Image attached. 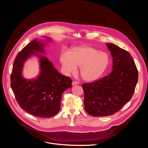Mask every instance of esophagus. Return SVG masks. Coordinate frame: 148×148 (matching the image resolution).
I'll use <instances>...</instances> for the list:
<instances>
[{
  "mask_svg": "<svg viewBox=\"0 0 148 148\" xmlns=\"http://www.w3.org/2000/svg\"><path fill=\"white\" fill-rule=\"evenodd\" d=\"M79 84V82L75 81H74L73 83H72V85L73 86H75V85H77V84Z\"/></svg>",
  "mask_w": 148,
  "mask_h": 148,
  "instance_id": "obj_1",
  "label": "esophagus"
}]
</instances>
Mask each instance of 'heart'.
<instances>
[{"mask_svg":"<svg viewBox=\"0 0 148 148\" xmlns=\"http://www.w3.org/2000/svg\"><path fill=\"white\" fill-rule=\"evenodd\" d=\"M61 61L67 75L75 73L77 66H79L82 78L92 82L104 73L109 65L110 58L106 53L86 46L74 48L71 54L64 53L61 56Z\"/></svg>","mask_w":148,"mask_h":148,"instance_id":"1","label":"heart"}]
</instances>
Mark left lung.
<instances>
[{"instance_id":"obj_1","label":"left lung","mask_w":148,"mask_h":148,"mask_svg":"<svg viewBox=\"0 0 148 148\" xmlns=\"http://www.w3.org/2000/svg\"><path fill=\"white\" fill-rule=\"evenodd\" d=\"M112 57V71L107 76L84 83V104L89 115L108 116L118 112L132 98L138 71L130 53L113 44H106Z\"/></svg>"}]
</instances>
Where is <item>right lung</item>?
Masks as SVG:
<instances>
[{"label":"right lung","mask_w":148,"mask_h":148,"mask_svg":"<svg viewBox=\"0 0 148 148\" xmlns=\"http://www.w3.org/2000/svg\"><path fill=\"white\" fill-rule=\"evenodd\" d=\"M44 43L34 39L17 54L11 75V86L23 110L34 116L50 117L60 111L62 95L72 87V81L61 74L47 57L37 53H45ZM32 55L39 57L40 72L36 79L26 80L22 75V68Z\"/></svg>","instance_id":"right-lung-1"}]
</instances>
